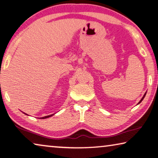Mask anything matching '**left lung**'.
<instances>
[{
  "label": "left lung",
  "instance_id": "1",
  "mask_svg": "<svg viewBox=\"0 0 158 158\" xmlns=\"http://www.w3.org/2000/svg\"><path fill=\"white\" fill-rule=\"evenodd\" d=\"M146 93H145V94L143 95V97H142V99H141V101H140V102H139V103H141V102H142V101H143V98L145 97V96H146Z\"/></svg>",
  "mask_w": 158,
  "mask_h": 158
}]
</instances>
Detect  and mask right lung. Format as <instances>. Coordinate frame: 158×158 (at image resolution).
<instances>
[{"label":"right lung","instance_id":"add662e5","mask_svg":"<svg viewBox=\"0 0 158 158\" xmlns=\"http://www.w3.org/2000/svg\"><path fill=\"white\" fill-rule=\"evenodd\" d=\"M52 115H48V116H45V117H43L42 118V119H45V118H49V117H51V116Z\"/></svg>","mask_w":158,"mask_h":158}]
</instances>
